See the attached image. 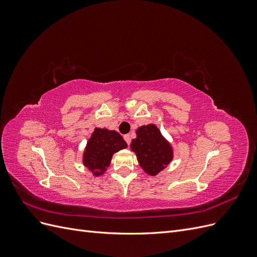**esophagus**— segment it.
I'll return each mask as SVG.
<instances>
[{"mask_svg":"<svg viewBox=\"0 0 257 257\" xmlns=\"http://www.w3.org/2000/svg\"><path fill=\"white\" fill-rule=\"evenodd\" d=\"M124 141H125L126 144L130 146V144H131V135L130 134L124 135Z\"/></svg>","mask_w":257,"mask_h":257,"instance_id":"1","label":"esophagus"}]
</instances>
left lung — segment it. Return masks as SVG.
<instances>
[{
    "label": "left lung",
    "mask_w": 257,
    "mask_h": 257,
    "mask_svg": "<svg viewBox=\"0 0 257 257\" xmlns=\"http://www.w3.org/2000/svg\"><path fill=\"white\" fill-rule=\"evenodd\" d=\"M136 134V139H133L131 144L132 150L136 153L139 164L146 173L155 176L172 161L170 146L153 124L141 126Z\"/></svg>",
    "instance_id": "left-lung-1"
}]
</instances>
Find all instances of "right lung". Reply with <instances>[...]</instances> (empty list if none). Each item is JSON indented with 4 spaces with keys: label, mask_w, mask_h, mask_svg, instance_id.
<instances>
[{
    "label": "right lung",
    "mask_w": 257,
    "mask_h": 257,
    "mask_svg": "<svg viewBox=\"0 0 257 257\" xmlns=\"http://www.w3.org/2000/svg\"><path fill=\"white\" fill-rule=\"evenodd\" d=\"M126 147V143L116 132L95 128L83 155L84 165L97 176L109 166L112 154Z\"/></svg>",
    "instance_id": "1"
}]
</instances>
